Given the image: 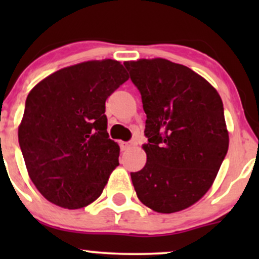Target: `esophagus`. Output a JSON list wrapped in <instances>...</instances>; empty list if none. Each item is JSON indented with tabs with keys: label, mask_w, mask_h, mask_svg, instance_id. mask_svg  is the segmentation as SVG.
I'll list each match as a JSON object with an SVG mask.
<instances>
[{
	"label": "esophagus",
	"mask_w": 259,
	"mask_h": 259,
	"mask_svg": "<svg viewBox=\"0 0 259 259\" xmlns=\"http://www.w3.org/2000/svg\"><path fill=\"white\" fill-rule=\"evenodd\" d=\"M134 142L133 141H127V142H121L120 144V148L123 151H127V150H130V148H133V146H134Z\"/></svg>",
	"instance_id": "esophagus-1"
}]
</instances>
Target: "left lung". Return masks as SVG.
<instances>
[{
    "label": "left lung",
    "instance_id": "left-lung-1",
    "mask_svg": "<svg viewBox=\"0 0 259 259\" xmlns=\"http://www.w3.org/2000/svg\"><path fill=\"white\" fill-rule=\"evenodd\" d=\"M146 113L147 162L132 173L139 200L158 213L200 201L214 183L229 147L218 91L183 64L164 58L124 63Z\"/></svg>",
    "mask_w": 259,
    "mask_h": 259
}]
</instances>
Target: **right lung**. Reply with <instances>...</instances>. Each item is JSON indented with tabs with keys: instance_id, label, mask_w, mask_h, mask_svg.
I'll return each mask as SVG.
<instances>
[{
	"instance_id": "1",
	"label": "right lung",
	"mask_w": 259,
	"mask_h": 259,
	"mask_svg": "<svg viewBox=\"0 0 259 259\" xmlns=\"http://www.w3.org/2000/svg\"><path fill=\"white\" fill-rule=\"evenodd\" d=\"M129 79L115 59L65 67L29 92L18 127L26 170L41 195L68 209L89 206L119 165L106 100Z\"/></svg>"
}]
</instances>
